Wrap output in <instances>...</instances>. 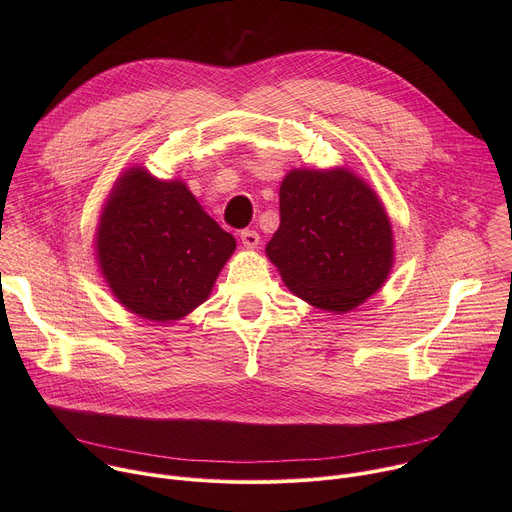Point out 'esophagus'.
Returning a JSON list of instances; mask_svg holds the SVG:
<instances>
[{
	"instance_id": "obj_1",
	"label": "esophagus",
	"mask_w": 512,
	"mask_h": 512,
	"mask_svg": "<svg viewBox=\"0 0 512 512\" xmlns=\"http://www.w3.org/2000/svg\"><path fill=\"white\" fill-rule=\"evenodd\" d=\"M241 241H243V245L247 247V249H255L257 245H259V241H261V237H259V233L257 231H243L241 233Z\"/></svg>"
}]
</instances>
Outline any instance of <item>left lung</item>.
Masks as SVG:
<instances>
[{
  "instance_id": "8db88e82",
  "label": "left lung",
  "mask_w": 512,
  "mask_h": 512,
  "mask_svg": "<svg viewBox=\"0 0 512 512\" xmlns=\"http://www.w3.org/2000/svg\"><path fill=\"white\" fill-rule=\"evenodd\" d=\"M281 223L265 247L291 294L346 314L383 287L395 263L379 194L348 168H294L279 186Z\"/></svg>"
}]
</instances>
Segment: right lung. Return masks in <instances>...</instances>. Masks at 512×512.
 Wrapping results in <instances>:
<instances>
[{
	"instance_id": "add662e5",
	"label": "right lung",
	"mask_w": 512,
	"mask_h": 512,
	"mask_svg": "<svg viewBox=\"0 0 512 512\" xmlns=\"http://www.w3.org/2000/svg\"><path fill=\"white\" fill-rule=\"evenodd\" d=\"M95 257L113 298L131 314L168 324L210 298L237 249L180 178L131 166L113 182L99 214Z\"/></svg>"
}]
</instances>
